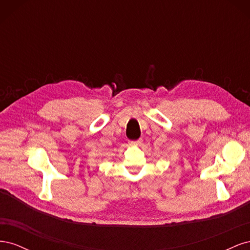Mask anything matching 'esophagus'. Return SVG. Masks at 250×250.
<instances>
[{
    "label": "esophagus",
    "instance_id": "esophagus-1",
    "mask_svg": "<svg viewBox=\"0 0 250 250\" xmlns=\"http://www.w3.org/2000/svg\"><path fill=\"white\" fill-rule=\"evenodd\" d=\"M129 144L131 146H138L142 144V140H138V141H130Z\"/></svg>",
    "mask_w": 250,
    "mask_h": 250
}]
</instances>
